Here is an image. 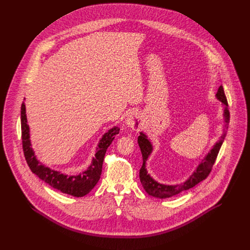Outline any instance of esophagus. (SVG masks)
Returning <instances> with one entry per match:
<instances>
[{"instance_id":"34e87169","label":"esophagus","mask_w":250,"mask_h":250,"mask_svg":"<svg viewBox=\"0 0 250 250\" xmlns=\"http://www.w3.org/2000/svg\"><path fill=\"white\" fill-rule=\"evenodd\" d=\"M126 124L134 129V130H139L141 128V118L138 113H132L128 116L126 120Z\"/></svg>"}]
</instances>
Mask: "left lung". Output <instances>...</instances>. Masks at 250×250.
Here are the masks:
<instances>
[{"instance_id":"1","label":"left lung","mask_w":250,"mask_h":250,"mask_svg":"<svg viewBox=\"0 0 250 250\" xmlns=\"http://www.w3.org/2000/svg\"><path fill=\"white\" fill-rule=\"evenodd\" d=\"M216 98L220 102H222V104L224 105V119H225L224 134L220 137L219 141L215 143V145H214V148L211 150V152L206 156V158L198 166L196 171L193 172V174L184 184L175 185V186H167V185L160 184V183L156 182L154 179L151 178V176L146 171L145 164H146L147 158L149 157V155L152 152V145H151V143L147 140L146 136L143 133H141L140 137L138 138V143H139L142 154H143V167H141V170H140V178H141V182L143 184V188L145 189V191L148 194L155 196V197H159V198L170 197V196L178 194L184 190H188V189L193 188L198 183H200L201 181L205 180L209 176V174L212 171V168L214 167V162L218 155L219 149L224 142L225 133H226V130L228 129L229 120H230V113L228 110V102H227L222 85H220L218 87V90L216 92Z\"/></svg>"}]
</instances>
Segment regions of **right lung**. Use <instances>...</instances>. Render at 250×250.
<instances>
[{
	"label": "right lung",
	"instance_id": "obj_1",
	"mask_svg": "<svg viewBox=\"0 0 250 250\" xmlns=\"http://www.w3.org/2000/svg\"><path fill=\"white\" fill-rule=\"evenodd\" d=\"M118 127L109 129L103 136L102 140L98 144L95 158L92 160V164L89 166L87 170L83 171L80 175L67 176L61 174L58 171L52 170L44 166L40 165L36 159L35 153L31 147L29 126L27 124L26 107L23 101L21 106V132H22V146L27 164L33 173H35L42 181L47 183L54 188L61 190L63 193L70 194L76 197H82L87 194L98 183L102 173L103 161L107 147L110 145L114 139V136L119 133Z\"/></svg>",
	"mask_w": 250,
	"mask_h": 250
}]
</instances>
